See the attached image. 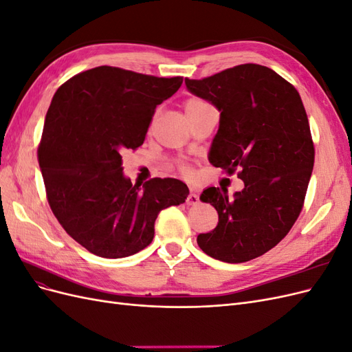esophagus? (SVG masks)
<instances>
[{"mask_svg": "<svg viewBox=\"0 0 352 352\" xmlns=\"http://www.w3.org/2000/svg\"><path fill=\"white\" fill-rule=\"evenodd\" d=\"M198 202H199L198 194L194 192V190H190L188 198H186V204H188V206H195V204H198Z\"/></svg>", "mask_w": 352, "mask_h": 352, "instance_id": "esophagus-1", "label": "esophagus"}]
</instances>
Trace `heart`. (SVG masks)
Wrapping results in <instances>:
<instances>
[{"mask_svg":"<svg viewBox=\"0 0 352 352\" xmlns=\"http://www.w3.org/2000/svg\"><path fill=\"white\" fill-rule=\"evenodd\" d=\"M206 105H208V104H207L204 100L190 98V100H188V101L185 102V113H186V116H188V114L194 113V111H197V110H199V109H202V107H206ZM180 170H182V172H184L185 175H189V173H190V168H189L188 166H185V164L180 166Z\"/></svg>","mask_w":352,"mask_h":352,"instance_id":"b5f03b06","label":"heart"}]
</instances>
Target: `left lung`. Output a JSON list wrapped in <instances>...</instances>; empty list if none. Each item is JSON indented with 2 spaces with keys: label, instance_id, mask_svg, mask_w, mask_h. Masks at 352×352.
<instances>
[{
  "label": "left lung",
  "instance_id": "8db88e82",
  "mask_svg": "<svg viewBox=\"0 0 352 352\" xmlns=\"http://www.w3.org/2000/svg\"><path fill=\"white\" fill-rule=\"evenodd\" d=\"M189 92L220 111L210 163L238 177L243 189L207 188L199 199L219 223L199 233L198 247L225 263H245L276 247L302 210L314 166L310 124L300 94L274 70L241 65L206 79H185Z\"/></svg>",
  "mask_w": 352,
  "mask_h": 352
}]
</instances>
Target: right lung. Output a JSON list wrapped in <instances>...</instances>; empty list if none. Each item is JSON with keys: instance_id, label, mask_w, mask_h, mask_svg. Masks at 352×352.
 <instances>
[{"instance_id": "add662e5", "label": "right lung", "mask_w": 352, "mask_h": 352, "mask_svg": "<svg viewBox=\"0 0 352 352\" xmlns=\"http://www.w3.org/2000/svg\"><path fill=\"white\" fill-rule=\"evenodd\" d=\"M182 82L100 66L73 76L52 97L38 148L48 204L63 229L98 257L146 248L158 212L189 194L172 177L133 185L122 166V154L144 144L157 105Z\"/></svg>"}]
</instances>
